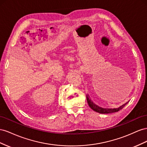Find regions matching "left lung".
<instances>
[{
    "label": "left lung",
    "instance_id": "obj_1",
    "mask_svg": "<svg viewBox=\"0 0 147 147\" xmlns=\"http://www.w3.org/2000/svg\"><path fill=\"white\" fill-rule=\"evenodd\" d=\"M86 98H87V101L88 105H89V106L90 107V108L92 109L94 111L98 112L99 113H102V114H108V113H113L118 112V111L122 110V109L125 107V105L127 104V103L129 102H127V103L124 104L123 105L121 106L118 108H103L102 107H100L98 105H97L96 104H95L92 101L88 95H86Z\"/></svg>",
    "mask_w": 147,
    "mask_h": 147
}]
</instances>
